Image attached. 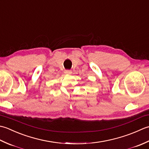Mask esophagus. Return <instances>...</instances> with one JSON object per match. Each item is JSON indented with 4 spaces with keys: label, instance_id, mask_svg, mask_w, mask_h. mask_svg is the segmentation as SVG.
<instances>
[{
    "label": "esophagus",
    "instance_id": "1",
    "mask_svg": "<svg viewBox=\"0 0 149 149\" xmlns=\"http://www.w3.org/2000/svg\"><path fill=\"white\" fill-rule=\"evenodd\" d=\"M65 73L66 74H71L72 71L70 70H65Z\"/></svg>",
    "mask_w": 149,
    "mask_h": 149
}]
</instances>
